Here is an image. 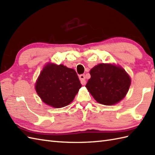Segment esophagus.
Listing matches in <instances>:
<instances>
[{
  "label": "esophagus",
  "mask_w": 155,
  "mask_h": 155,
  "mask_svg": "<svg viewBox=\"0 0 155 155\" xmlns=\"http://www.w3.org/2000/svg\"><path fill=\"white\" fill-rule=\"evenodd\" d=\"M79 79L81 81V83L83 85L86 84V80H85V75L84 74H81L79 75Z\"/></svg>",
  "instance_id": "obj_1"
}]
</instances>
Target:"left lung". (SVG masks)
<instances>
[{
	"mask_svg": "<svg viewBox=\"0 0 155 155\" xmlns=\"http://www.w3.org/2000/svg\"><path fill=\"white\" fill-rule=\"evenodd\" d=\"M86 87L98 103L113 105L127 93L130 78L123 68L113 64H99L91 69Z\"/></svg>",
	"mask_w": 155,
	"mask_h": 155,
	"instance_id": "1",
	"label": "left lung"
}]
</instances>
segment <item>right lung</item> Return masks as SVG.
Listing matches in <instances>:
<instances>
[{
    "label": "right lung",
    "mask_w": 155,
    "mask_h": 155,
    "mask_svg": "<svg viewBox=\"0 0 155 155\" xmlns=\"http://www.w3.org/2000/svg\"><path fill=\"white\" fill-rule=\"evenodd\" d=\"M81 87L79 78L74 69L54 64L45 66L35 85L42 101L54 108L70 104Z\"/></svg>",
    "instance_id": "obj_1"
}]
</instances>
